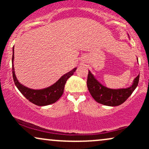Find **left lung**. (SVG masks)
<instances>
[{
	"label": "left lung",
	"mask_w": 149,
	"mask_h": 149,
	"mask_svg": "<svg viewBox=\"0 0 149 149\" xmlns=\"http://www.w3.org/2000/svg\"><path fill=\"white\" fill-rule=\"evenodd\" d=\"M139 80V75H138L130 88L118 90L110 89L99 83L92 73L89 71L87 85L89 92L97 102L106 106L116 107L122 104L130 96L137 87Z\"/></svg>",
	"instance_id": "obj_1"
}]
</instances>
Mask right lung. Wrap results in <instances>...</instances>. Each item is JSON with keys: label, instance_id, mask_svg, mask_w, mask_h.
I'll return each instance as SVG.
<instances>
[{"label": "right lung", "instance_id": "obj_1", "mask_svg": "<svg viewBox=\"0 0 149 149\" xmlns=\"http://www.w3.org/2000/svg\"><path fill=\"white\" fill-rule=\"evenodd\" d=\"M13 60H14V48H13V58H12V63H13L12 69H13V76L15 84L20 92L27 100L31 103L37 106H40V107L47 106L54 103L60 98L63 92H64V86L66 80L72 76L77 69V68H74L69 73L64 74L54 84L48 87V88L42 89V90H32V89L24 86L17 79L14 71Z\"/></svg>", "mask_w": 149, "mask_h": 149}]
</instances>
